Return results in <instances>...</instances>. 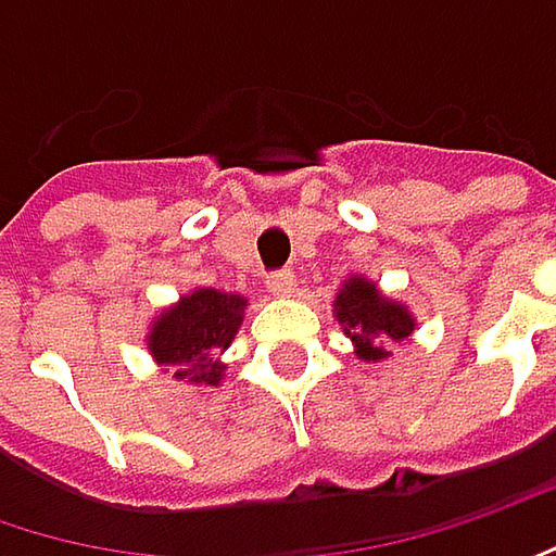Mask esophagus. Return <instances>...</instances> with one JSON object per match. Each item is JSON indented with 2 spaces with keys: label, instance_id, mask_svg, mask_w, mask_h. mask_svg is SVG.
<instances>
[{
  "label": "esophagus",
  "instance_id": "1",
  "mask_svg": "<svg viewBox=\"0 0 556 556\" xmlns=\"http://www.w3.org/2000/svg\"><path fill=\"white\" fill-rule=\"evenodd\" d=\"M265 291L278 300L294 298V291H298L294 271H271V275H265Z\"/></svg>",
  "mask_w": 556,
  "mask_h": 556
}]
</instances>
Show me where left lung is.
I'll use <instances>...</instances> for the list:
<instances>
[{"mask_svg": "<svg viewBox=\"0 0 556 556\" xmlns=\"http://www.w3.org/2000/svg\"><path fill=\"white\" fill-rule=\"evenodd\" d=\"M332 316L341 332L351 338L357 361L379 364L389 357V344H402L415 336V313L402 300L386 298L377 281L364 275L344 278L341 291L332 300Z\"/></svg>", "mask_w": 556, "mask_h": 556, "instance_id": "obj_1", "label": "left lung"}]
</instances>
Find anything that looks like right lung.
<instances>
[{"instance_id": "right-lung-1", "label": "right lung", "mask_w": 556, "mask_h": 556, "mask_svg": "<svg viewBox=\"0 0 556 556\" xmlns=\"http://www.w3.org/2000/svg\"><path fill=\"white\" fill-rule=\"evenodd\" d=\"M247 306L240 294L195 288L151 319L144 336L148 354L186 386H220L227 370L220 354L240 332Z\"/></svg>"}]
</instances>
